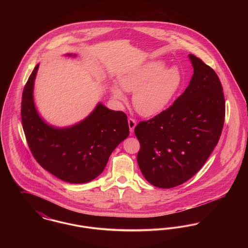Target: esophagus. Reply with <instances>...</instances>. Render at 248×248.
Listing matches in <instances>:
<instances>
[{
    "label": "esophagus",
    "mask_w": 248,
    "mask_h": 248,
    "mask_svg": "<svg viewBox=\"0 0 248 248\" xmlns=\"http://www.w3.org/2000/svg\"><path fill=\"white\" fill-rule=\"evenodd\" d=\"M128 125H129L130 132H131V133H133V132H134V129H135V127H136V125H137V122H136V120L133 118L128 119Z\"/></svg>",
    "instance_id": "1"
}]
</instances>
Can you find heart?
Returning a JSON list of instances; mask_svg holds the SVG:
<instances>
[{
    "label": "heart",
    "mask_w": 248,
    "mask_h": 248,
    "mask_svg": "<svg viewBox=\"0 0 248 248\" xmlns=\"http://www.w3.org/2000/svg\"><path fill=\"white\" fill-rule=\"evenodd\" d=\"M160 60L147 62L122 74L119 78L121 87L134 93L133 105L144 117H154L162 113L171 103L183 83V76L176 68L165 69ZM111 93L122 101L125 96L117 85L111 86Z\"/></svg>",
    "instance_id": "obj_1"
}]
</instances>
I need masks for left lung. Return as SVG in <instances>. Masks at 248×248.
Segmentation results:
<instances>
[{"instance_id":"obj_1","label":"left lung","mask_w":248,"mask_h":248,"mask_svg":"<svg viewBox=\"0 0 248 248\" xmlns=\"http://www.w3.org/2000/svg\"><path fill=\"white\" fill-rule=\"evenodd\" d=\"M193 75L172 106L135 127L138 164L144 177L169 189L193 177L219 140L225 120L223 88L217 73L189 55Z\"/></svg>"}]
</instances>
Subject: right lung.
<instances>
[{
	"instance_id": "right-lung-1",
	"label": "right lung",
	"mask_w": 248,
	"mask_h": 248,
	"mask_svg": "<svg viewBox=\"0 0 248 248\" xmlns=\"http://www.w3.org/2000/svg\"><path fill=\"white\" fill-rule=\"evenodd\" d=\"M38 68L39 64L29 77L21 101L22 126L30 150L40 165L59 179L89 182L103 172L109 155L128 137L127 116L98 103L89 116L73 126L49 125L40 117L33 100Z\"/></svg>"
}]
</instances>
